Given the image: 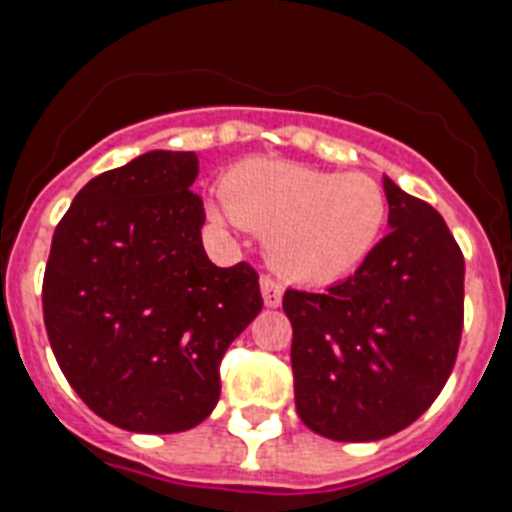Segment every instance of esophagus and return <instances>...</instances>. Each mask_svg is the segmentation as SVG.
<instances>
[{"instance_id":"esophagus-1","label":"esophagus","mask_w":512,"mask_h":512,"mask_svg":"<svg viewBox=\"0 0 512 512\" xmlns=\"http://www.w3.org/2000/svg\"><path fill=\"white\" fill-rule=\"evenodd\" d=\"M260 291H262V301H265V306H268V309L281 306L283 286L278 281H273L270 275H262V278H260Z\"/></svg>"}]
</instances>
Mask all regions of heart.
<instances>
[{
	"instance_id": "1",
	"label": "heart",
	"mask_w": 512,
	"mask_h": 512,
	"mask_svg": "<svg viewBox=\"0 0 512 512\" xmlns=\"http://www.w3.org/2000/svg\"><path fill=\"white\" fill-rule=\"evenodd\" d=\"M219 221L265 237L273 268L291 281L330 283L353 273L379 244L389 201L368 175H340L293 162L250 159L221 185Z\"/></svg>"
}]
</instances>
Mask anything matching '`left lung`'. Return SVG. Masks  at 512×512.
Returning <instances> with one entry per match:
<instances>
[{
    "label": "left lung",
    "instance_id": "obj_1",
    "mask_svg": "<svg viewBox=\"0 0 512 512\" xmlns=\"http://www.w3.org/2000/svg\"><path fill=\"white\" fill-rule=\"evenodd\" d=\"M389 234L348 281L283 296L296 412L342 443L381 441L446 386L464 327V255L433 206L384 175Z\"/></svg>",
    "mask_w": 512,
    "mask_h": 512
}]
</instances>
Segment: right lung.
Returning a JSON list of instances; mask_svg holds the SVG:
<instances>
[{"instance_id":"add662e5","label":"right lung","mask_w":512,"mask_h":512,"mask_svg":"<svg viewBox=\"0 0 512 512\" xmlns=\"http://www.w3.org/2000/svg\"><path fill=\"white\" fill-rule=\"evenodd\" d=\"M195 151H146L77 193L53 231L43 319L71 389L131 433H182L213 412L226 348L260 314L247 262L203 250Z\"/></svg>"}]
</instances>
